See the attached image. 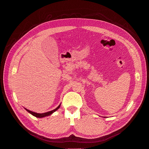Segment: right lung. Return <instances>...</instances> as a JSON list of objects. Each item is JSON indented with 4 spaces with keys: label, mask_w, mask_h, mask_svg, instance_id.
Here are the masks:
<instances>
[{
    "label": "right lung",
    "mask_w": 149,
    "mask_h": 149,
    "mask_svg": "<svg viewBox=\"0 0 149 149\" xmlns=\"http://www.w3.org/2000/svg\"><path fill=\"white\" fill-rule=\"evenodd\" d=\"M60 105H61V104H60ZM60 105L58 107L56 108H55V109H54V110H52V111H50L46 112V113H41V114L36 113H35V112H33V111H31L29 110V109H26V108H25V109H26V110H27L29 113H30L31 114H32L33 116H35V117H36V118H43V117H45V116H49V115L52 114L54 112L56 111L57 110V109L60 107Z\"/></svg>",
    "instance_id": "add662e5"
}]
</instances>
